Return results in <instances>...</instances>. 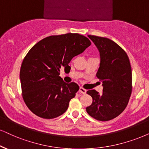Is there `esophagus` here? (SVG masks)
<instances>
[{
    "label": "esophagus",
    "instance_id": "34e87169",
    "mask_svg": "<svg viewBox=\"0 0 149 149\" xmlns=\"http://www.w3.org/2000/svg\"><path fill=\"white\" fill-rule=\"evenodd\" d=\"M79 92H80V93H82V94H86V90L84 89V88H82V87H80V89H79Z\"/></svg>",
    "mask_w": 149,
    "mask_h": 149
}]
</instances>
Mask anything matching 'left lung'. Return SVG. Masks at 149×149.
Instances as JSON below:
<instances>
[{
	"mask_svg": "<svg viewBox=\"0 0 149 149\" xmlns=\"http://www.w3.org/2000/svg\"><path fill=\"white\" fill-rule=\"evenodd\" d=\"M100 52V63L96 76L102 82V93L88 90L93 102L87 113L100 121H108L125 110L132 91V71L127 53L107 38L88 36Z\"/></svg>",
	"mask_w": 149,
	"mask_h": 149,
	"instance_id": "8db88e82",
	"label": "left lung"
}]
</instances>
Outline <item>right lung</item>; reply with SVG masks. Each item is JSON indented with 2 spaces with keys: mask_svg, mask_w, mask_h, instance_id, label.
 I'll use <instances>...</instances> for the list:
<instances>
[{
  "mask_svg": "<svg viewBox=\"0 0 149 149\" xmlns=\"http://www.w3.org/2000/svg\"><path fill=\"white\" fill-rule=\"evenodd\" d=\"M91 44L84 36L69 33L45 38L29 51L20 67V79L22 97L31 112L52 119L67 110L79 86L64 82L60 69H69L71 59Z\"/></svg>",
  "mask_w": 149,
  "mask_h": 149,
  "instance_id": "1",
  "label": "right lung"
}]
</instances>
